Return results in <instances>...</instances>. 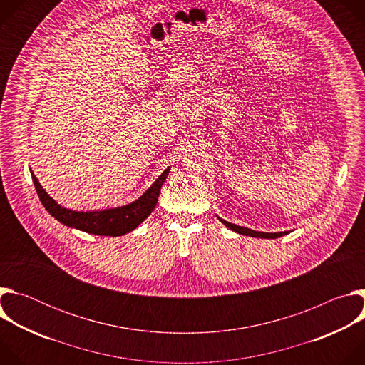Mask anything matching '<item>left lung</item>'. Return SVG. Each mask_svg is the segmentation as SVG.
Returning a JSON list of instances; mask_svg holds the SVG:
<instances>
[{"label": "left lung", "mask_w": 365, "mask_h": 365, "mask_svg": "<svg viewBox=\"0 0 365 365\" xmlns=\"http://www.w3.org/2000/svg\"><path fill=\"white\" fill-rule=\"evenodd\" d=\"M217 218H218V220H220L225 227H228L230 230H232V231H235V232H238V234H242V235H248V237H255V238H279V237H282V235L289 234V231H282V232H263V231H254V230L247 228V227H240V225H237V224H231V222H228V221H225V220L220 218L218 215H217Z\"/></svg>", "instance_id": "1"}]
</instances>
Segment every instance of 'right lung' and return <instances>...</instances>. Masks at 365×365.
<instances>
[{
	"label": "right lung",
	"mask_w": 365,
	"mask_h": 365,
	"mask_svg": "<svg viewBox=\"0 0 365 365\" xmlns=\"http://www.w3.org/2000/svg\"><path fill=\"white\" fill-rule=\"evenodd\" d=\"M170 172V168L165 169V172L155 179V182L134 202L111 207V210H102V211H72L69 207L59 205L53 197H51L40 185L34 173L31 172V179L37 195L46 207V211L62 222L66 227L76 228L79 231L93 234V235H110V237H120L127 232L135 230L154 210L155 203H158L160 189Z\"/></svg>",
	"instance_id": "add662e5"
}]
</instances>
